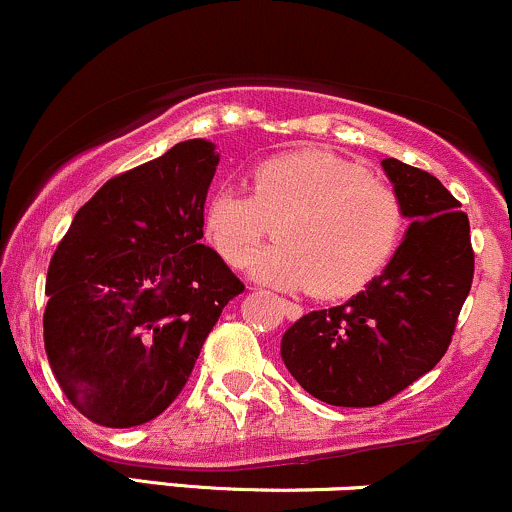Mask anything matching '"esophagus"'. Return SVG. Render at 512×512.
Masks as SVG:
<instances>
[{
	"mask_svg": "<svg viewBox=\"0 0 512 512\" xmlns=\"http://www.w3.org/2000/svg\"><path fill=\"white\" fill-rule=\"evenodd\" d=\"M279 305H281V310H284L286 320H298V317L303 315L301 305H296V303H291V301H279Z\"/></svg>",
	"mask_w": 512,
	"mask_h": 512,
	"instance_id": "obj_1",
	"label": "esophagus"
}]
</instances>
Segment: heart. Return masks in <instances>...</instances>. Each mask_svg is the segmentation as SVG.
Wrapping results in <instances>:
<instances>
[{
  "label": "heart",
  "instance_id": "1",
  "mask_svg": "<svg viewBox=\"0 0 512 512\" xmlns=\"http://www.w3.org/2000/svg\"><path fill=\"white\" fill-rule=\"evenodd\" d=\"M402 228L395 190L325 151L267 161L250 192L221 187L204 207V233L231 267L248 264L274 231L279 243L252 260V274L322 298L363 289L397 250Z\"/></svg>",
  "mask_w": 512,
  "mask_h": 512
}]
</instances>
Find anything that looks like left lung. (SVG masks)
<instances>
[{
	"instance_id": "obj_1",
	"label": "left lung",
	"mask_w": 512,
	"mask_h": 512,
	"mask_svg": "<svg viewBox=\"0 0 512 512\" xmlns=\"http://www.w3.org/2000/svg\"><path fill=\"white\" fill-rule=\"evenodd\" d=\"M409 219L402 243L366 289L313 310L281 337V358L305 392L332 407H375L448 351L474 252L460 202L426 170L380 161Z\"/></svg>"
}]
</instances>
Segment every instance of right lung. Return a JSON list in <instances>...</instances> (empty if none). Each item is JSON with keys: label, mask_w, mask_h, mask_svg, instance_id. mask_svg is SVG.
<instances>
[{"label": "right lung", "mask_w": 512, "mask_h": 512, "mask_svg": "<svg viewBox=\"0 0 512 512\" xmlns=\"http://www.w3.org/2000/svg\"><path fill=\"white\" fill-rule=\"evenodd\" d=\"M216 144L187 139L108 180L48 269L45 354L74 409L129 428L170 407L223 305L245 289L202 243Z\"/></svg>", "instance_id": "obj_1"}]
</instances>
